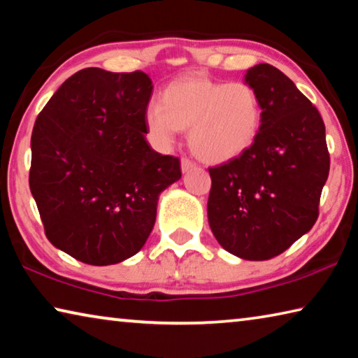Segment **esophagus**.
<instances>
[{
  "label": "esophagus",
  "instance_id": "1",
  "mask_svg": "<svg viewBox=\"0 0 358 358\" xmlns=\"http://www.w3.org/2000/svg\"><path fill=\"white\" fill-rule=\"evenodd\" d=\"M194 167H196V164H194L191 159H187V157H183V159H181V172L183 173L192 171Z\"/></svg>",
  "mask_w": 358,
  "mask_h": 358
}]
</instances>
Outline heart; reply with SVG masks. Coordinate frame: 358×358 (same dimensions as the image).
Here are the masks:
<instances>
[{
	"label": "heart",
	"mask_w": 358,
	"mask_h": 358,
	"mask_svg": "<svg viewBox=\"0 0 358 358\" xmlns=\"http://www.w3.org/2000/svg\"><path fill=\"white\" fill-rule=\"evenodd\" d=\"M145 128L157 147H172L178 132L199 159L224 164L252 147L262 123L257 93L246 83L189 76L169 83L159 104L145 110Z\"/></svg>",
	"instance_id": "b5f03b06"
}]
</instances>
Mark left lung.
I'll list each match as a JSON object with an SVG mask.
<instances>
[{"mask_svg": "<svg viewBox=\"0 0 358 358\" xmlns=\"http://www.w3.org/2000/svg\"><path fill=\"white\" fill-rule=\"evenodd\" d=\"M243 80L259 96L262 123L250 150L210 169L207 213L224 250L266 260L314 226L330 156L320 113L286 74L260 63Z\"/></svg>", "mask_w": 358, "mask_h": 358, "instance_id": "1", "label": "left lung"}]
</instances>
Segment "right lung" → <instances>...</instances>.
Wrapping results in <instances>:
<instances>
[{"label": "right lung", "mask_w": 358, "mask_h": 358, "mask_svg": "<svg viewBox=\"0 0 358 358\" xmlns=\"http://www.w3.org/2000/svg\"><path fill=\"white\" fill-rule=\"evenodd\" d=\"M151 94L142 71L87 68L36 118L29 189L48 241L80 262L113 265L141 251L159 194L181 178L178 157L145 137Z\"/></svg>", "instance_id": "add662e5"}]
</instances>
